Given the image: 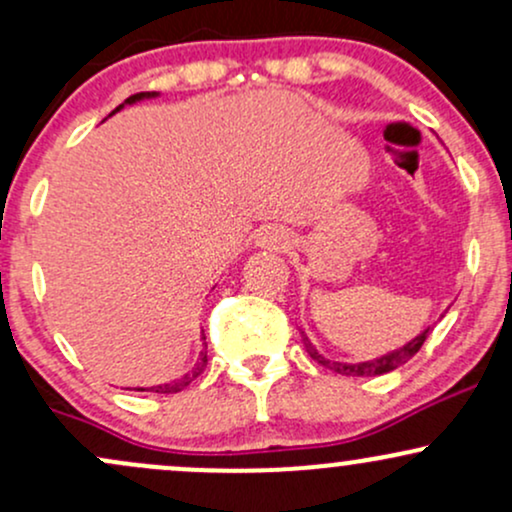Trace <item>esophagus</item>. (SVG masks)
<instances>
[{
    "instance_id": "34e87169",
    "label": "esophagus",
    "mask_w": 512,
    "mask_h": 512,
    "mask_svg": "<svg viewBox=\"0 0 512 512\" xmlns=\"http://www.w3.org/2000/svg\"><path fill=\"white\" fill-rule=\"evenodd\" d=\"M257 245L264 250H286L289 248V233L279 226H267L257 233Z\"/></svg>"
}]
</instances>
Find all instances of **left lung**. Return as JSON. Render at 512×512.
I'll list each match as a JSON object with an SVG mask.
<instances>
[{"label": "left lung", "mask_w": 512, "mask_h": 512, "mask_svg": "<svg viewBox=\"0 0 512 512\" xmlns=\"http://www.w3.org/2000/svg\"><path fill=\"white\" fill-rule=\"evenodd\" d=\"M431 330H433V327H426L424 332L416 334V337L411 339V342H407L404 346H399V349L390 351V354H385V356H380V358H373V361H363V363L330 361V358H325V356L320 354V351L315 349L313 342H310V339L305 337V332H301V337H303L305 351H308L310 358L320 363V366L330 368V370H334V373H339V375H354V378H370V375H383V373H390V370H395L399 366H404V363H407L411 356H416V351H419L421 346H424L428 332H431Z\"/></svg>", "instance_id": "8db88e82"}]
</instances>
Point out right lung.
Masks as SVG:
<instances>
[{"mask_svg":"<svg viewBox=\"0 0 512 512\" xmlns=\"http://www.w3.org/2000/svg\"><path fill=\"white\" fill-rule=\"evenodd\" d=\"M156 96H158L156 91H149V93H137V96H129L127 101L122 103V105H117V108H115L113 113H110V115H115L117 110H122V108H125V105H134V103H139V101H146V98H156ZM202 339H207V337H202ZM204 346H207V342H204ZM204 368H207V351L202 349V354H199V361L195 363V368H192L190 373L182 375V378L173 380V383H163V385H154V387H134V390H139V392L151 390V392H161V395H173V392L185 390V387L190 385L192 380L199 378V375H202V370H204Z\"/></svg>","mask_w":512,"mask_h":512,"instance_id":"1","label":"right lung"}]
</instances>
